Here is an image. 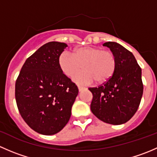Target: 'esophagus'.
<instances>
[{"label": "esophagus", "instance_id": "34e87169", "mask_svg": "<svg viewBox=\"0 0 157 157\" xmlns=\"http://www.w3.org/2000/svg\"><path fill=\"white\" fill-rule=\"evenodd\" d=\"M78 86V90H79V91H82V90H83V88H84V87H83V86H80V85H78V86Z\"/></svg>", "mask_w": 157, "mask_h": 157}]
</instances>
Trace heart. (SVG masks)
Returning a JSON list of instances; mask_svg holds the SVG:
<instances>
[{
    "instance_id": "obj_1",
    "label": "heart",
    "mask_w": 157,
    "mask_h": 157,
    "mask_svg": "<svg viewBox=\"0 0 157 157\" xmlns=\"http://www.w3.org/2000/svg\"><path fill=\"white\" fill-rule=\"evenodd\" d=\"M59 65L67 77H75L79 83H104L113 76L116 69V58L113 52L99 47H81L75 49L74 55L65 52L59 58Z\"/></svg>"
}]
</instances>
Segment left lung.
Masks as SVG:
<instances>
[{
  "instance_id": "obj_1",
  "label": "left lung",
  "mask_w": 157,
  "mask_h": 157,
  "mask_svg": "<svg viewBox=\"0 0 157 157\" xmlns=\"http://www.w3.org/2000/svg\"><path fill=\"white\" fill-rule=\"evenodd\" d=\"M116 58L113 76L98 87L89 88L93 94L92 112L101 121L121 124L137 112L143 95L141 68L130 51L114 42L103 44Z\"/></svg>"
}]
</instances>
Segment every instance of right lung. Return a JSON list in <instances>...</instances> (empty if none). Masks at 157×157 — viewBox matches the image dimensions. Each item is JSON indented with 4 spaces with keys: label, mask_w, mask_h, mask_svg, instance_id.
<instances>
[{
    "label": "right lung",
    "mask_w": 157,
    "mask_h": 157,
    "mask_svg": "<svg viewBox=\"0 0 157 157\" xmlns=\"http://www.w3.org/2000/svg\"><path fill=\"white\" fill-rule=\"evenodd\" d=\"M66 47L58 42L43 45L26 60L16 80V102L22 118L45 135L57 134L67 124L78 94L77 85L59 65Z\"/></svg>",
    "instance_id": "1"
}]
</instances>
